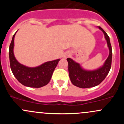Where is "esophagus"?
I'll return each instance as SVG.
<instances>
[{
    "mask_svg": "<svg viewBox=\"0 0 124 124\" xmlns=\"http://www.w3.org/2000/svg\"><path fill=\"white\" fill-rule=\"evenodd\" d=\"M69 55L70 54L68 53H65L64 54H63V57H64V58H67V57L69 56Z\"/></svg>",
    "mask_w": 124,
    "mask_h": 124,
    "instance_id": "1",
    "label": "esophagus"
}]
</instances>
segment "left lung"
<instances>
[{
	"instance_id": "1",
	"label": "left lung",
	"mask_w": 124,
	"mask_h": 124,
	"mask_svg": "<svg viewBox=\"0 0 124 124\" xmlns=\"http://www.w3.org/2000/svg\"><path fill=\"white\" fill-rule=\"evenodd\" d=\"M98 28L104 33L109 49V55L102 67L97 70L88 71L83 69L79 63L71 58L67 59L68 62V72L71 83L80 88H89L100 85L105 79L110 70L112 52L109 37L101 27H98Z\"/></svg>"
}]
</instances>
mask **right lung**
I'll list each match as a JSON object with an SVG mask.
<instances>
[{
	"label": "right lung",
	"instance_id": "right-lung-1",
	"mask_svg": "<svg viewBox=\"0 0 124 124\" xmlns=\"http://www.w3.org/2000/svg\"><path fill=\"white\" fill-rule=\"evenodd\" d=\"M12 37L9 46V56L11 71L17 80L24 86L31 87H41L49 83L55 68L60 59L44 63L37 67H27L20 63L14 54V37Z\"/></svg>",
	"mask_w": 124,
	"mask_h": 124
}]
</instances>
